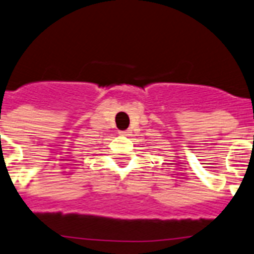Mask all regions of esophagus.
<instances>
[{
    "mask_svg": "<svg viewBox=\"0 0 254 254\" xmlns=\"http://www.w3.org/2000/svg\"><path fill=\"white\" fill-rule=\"evenodd\" d=\"M119 134H120V135H124V136L130 135V130H123V131H119Z\"/></svg>",
    "mask_w": 254,
    "mask_h": 254,
    "instance_id": "1",
    "label": "esophagus"
}]
</instances>
